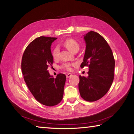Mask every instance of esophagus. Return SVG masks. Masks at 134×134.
Listing matches in <instances>:
<instances>
[{
  "mask_svg": "<svg viewBox=\"0 0 134 134\" xmlns=\"http://www.w3.org/2000/svg\"><path fill=\"white\" fill-rule=\"evenodd\" d=\"M71 76H72V74L71 73H67L66 74V77L67 78H69V77H71Z\"/></svg>",
  "mask_w": 134,
  "mask_h": 134,
  "instance_id": "1",
  "label": "esophagus"
}]
</instances>
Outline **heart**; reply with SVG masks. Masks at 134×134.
I'll return each instance as SVG.
<instances>
[{
  "instance_id": "heart-1",
  "label": "heart",
  "mask_w": 134,
  "mask_h": 134,
  "mask_svg": "<svg viewBox=\"0 0 134 134\" xmlns=\"http://www.w3.org/2000/svg\"><path fill=\"white\" fill-rule=\"evenodd\" d=\"M64 45L67 49H69L70 52L74 53L76 51H79L80 48V44L77 41L72 39V38H68L65 40L64 42ZM52 55L54 59H58L59 56V47L57 46L53 48L52 51ZM75 65L74 63H64L62 65V68L64 69L71 71L72 67Z\"/></svg>"
}]
</instances>
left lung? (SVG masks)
Instances as JSON below:
<instances>
[{"label": "left lung", "mask_w": 134, "mask_h": 134, "mask_svg": "<svg viewBox=\"0 0 134 134\" xmlns=\"http://www.w3.org/2000/svg\"><path fill=\"white\" fill-rule=\"evenodd\" d=\"M84 38L86 48L80 67H88V76L80 75L79 89L84 100L96 101L110 88L114 80L115 60L108 43L99 34L90 31L84 35Z\"/></svg>", "instance_id": "8db88e82"}]
</instances>
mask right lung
<instances>
[{"label":"right lung","instance_id":"add662e5","mask_svg":"<svg viewBox=\"0 0 134 134\" xmlns=\"http://www.w3.org/2000/svg\"><path fill=\"white\" fill-rule=\"evenodd\" d=\"M57 38H36L26 47L21 60V71L29 90L36 100L48 107L56 105L62 100L66 80L62 73L54 79L47 70L53 63L51 46Z\"/></svg>","mask_w":134,"mask_h":134}]
</instances>
